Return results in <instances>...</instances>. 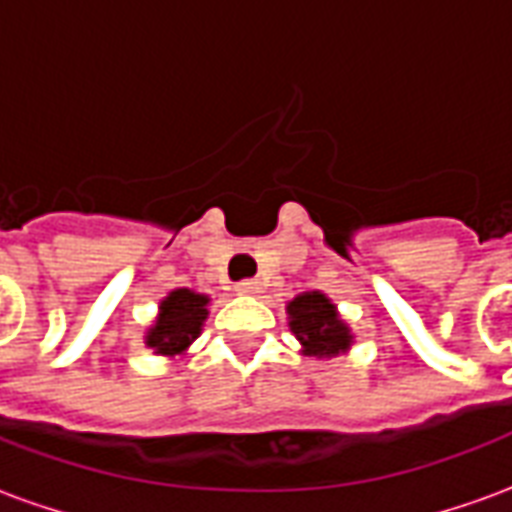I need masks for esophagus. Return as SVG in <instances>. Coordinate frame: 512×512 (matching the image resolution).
I'll list each match as a JSON object with an SVG mask.
<instances>
[{"label": "esophagus", "instance_id": "obj_1", "mask_svg": "<svg viewBox=\"0 0 512 512\" xmlns=\"http://www.w3.org/2000/svg\"><path fill=\"white\" fill-rule=\"evenodd\" d=\"M235 293H241V296H255V293H260V282H255V279H241V282L235 285Z\"/></svg>", "mask_w": 512, "mask_h": 512}]
</instances>
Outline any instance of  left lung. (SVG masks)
Masks as SVG:
<instances>
[{
    "mask_svg": "<svg viewBox=\"0 0 512 512\" xmlns=\"http://www.w3.org/2000/svg\"><path fill=\"white\" fill-rule=\"evenodd\" d=\"M288 318L290 332L296 334V340L307 356L332 359V356L345 354L354 343V334L348 329V323L340 321L337 307L321 290L301 293L290 301Z\"/></svg>",
    "mask_w": 512,
    "mask_h": 512,
    "instance_id": "obj_1",
    "label": "left lung"
}]
</instances>
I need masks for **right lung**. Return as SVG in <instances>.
<instances>
[{
  "label": "right lung",
  "instance_id": "right-lung-1",
  "mask_svg": "<svg viewBox=\"0 0 512 512\" xmlns=\"http://www.w3.org/2000/svg\"><path fill=\"white\" fill-rule=\"evenodd\" d=\"M208 296L178 288L158 304L156 323L147 329L145 345L161 356H180L202 332L208 318Z\"/></svg>",
  "mask_w": 512,
  "mask_h": 512
}]
</instances>
